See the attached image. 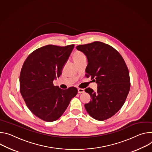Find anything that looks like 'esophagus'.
Wrapping results in <instances>:
<instances>
[{
	"instance_id": "1",
	"label": "esophagus",
	"mask_w": 152,
	"mask_h": 152,
	"mask_svg": "<svg viewBox=\"0 0 152 152\" xmlns=\"http://www.w3.org/2000/svg\"><path fill=\"white\" fill-rule=\"evenodd\" d=\"M84 92H85V89H81V88H78V92L79 94L83 93Z\"/></svg>"
}]
</instances>
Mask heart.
I'll return each instance as SVG.
<instances>
[{
  "label": "heart",
  "mask_w": 152,
  "mask_h": 152,
  "mask_svg": "<svg viewBox=\"0 0 152 152\" xmlns=\"http://www.w3.org/2000/svg\"><path fill=\"white\" fill-rule=\"evenodd\" d=\"M85 58H86L85 56L84 55V54L81 51H78V50H77V51H76L74 54V60L75 62L79 61Z\"/></svg>",
  "instance_id": "heart-1"
}]
</instances>
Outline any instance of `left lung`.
<instances>
[{
  "instance_id": "obj_1",
  "label": "left lung",
  "mask_w": 152,
  "mask_h": 152,
  "mask_svg": "<svg viewBox=\"0 0 152 152\" xmlns=\"http://www.w3.org/2000/svg\"><path fill=\"white\" fill-rule=\"evenodd\" d=\"M77 49L88 59L86 77L94 79L97 92L88 88L91 100L85 104L89 115L98 121L113 116L123 106L129 92V72L122 56L111 46L100 42L80 45Z\"/></svg>"
}]
</instances>
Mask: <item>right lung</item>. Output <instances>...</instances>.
<instances>
[{"mask_svg":"<svg viewBox=\"0 0 152 152\" xmlns=\"http://www.w3.org/2000/svg\"><path fill=\"white\" fill-rule=\"evenodd\" d=\"M74 45H48L33 51L25 61L20 75V91L31 112L41 120L53 122L63 115L77 94L76 88L61 89L53 81L61 74Z\"/></svg>","mask_w":152,"mask_h":152,"instance_id":"add662e5","label":"right lung"}]
</instances>
